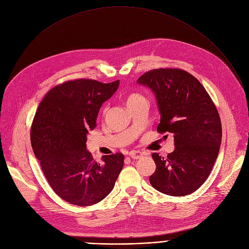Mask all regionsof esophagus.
I'll list each match as a JSON object with an SVG mask.
<instances>
[{"instance_id": "esophagus-1", "label": "esophagus", "mask_w": 249, "mask_h": 249, "mask_svg": "<svg viewBox=\"0 0 249 249\" xmlns=\"http://www.w3.org/2000/svg\"><path fill=\"white\" fill-rule=\"evenodd\" d=\"M128 155H129V157L133 158V159H141L142 157L144 156V154L140 152V151H131V152H129Z\"/></svg>"}]
</instances>
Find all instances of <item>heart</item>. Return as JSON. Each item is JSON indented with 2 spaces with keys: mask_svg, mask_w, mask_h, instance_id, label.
I'll return each mask as SVG.
<instances>
[{
  "mask_svg": "<svg viewBox=\"0 0 249 249\" xmlns=\"http://www.w3.org/2000/svg\"><path fill=\"white\" fill-rule=\"evenodd\" d=\"M142 100H145V98L142 96L141 94H139V93H129L128 95L126 96L125 101H126V105L128 107V106H132V105H134V104H136V103H138Z\"/></svg>",
  "mask_w": 249,
  "mask_h": 249,
  "instance_id": "obj_1",
  "label": "heart"
}]
</instances>
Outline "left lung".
Instances as JSON below:
<instances>
[{"label":"left lung","instance_id":"1","mask_svg":"<svg viewBox=\"0 0 249 249\" xmlns=\"http://www.w3.org/2000/svg\"><path fill=\"white\" fill-rule=\"evenodd\" d=\"M137 83L156 96L159 133L174 135V151L166 158L153 153L156 170L150 176L158 192L183 196L207 180L218 157L222 125L214 102L199 81L180 69H157Z\"/></svg>","mask_w":249,"mask_h":249}]
</instances>
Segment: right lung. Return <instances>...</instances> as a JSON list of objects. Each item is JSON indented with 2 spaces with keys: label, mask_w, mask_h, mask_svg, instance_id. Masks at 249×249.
<instances>
[{
  "label": "right lung",
  "mask_w": 249,
  "mask_h": 249,
  "mask_svg": "<svg viewBox=\"0 0 249 249\" xmlns=\"http://www.w3.org/2000/svg\"><path fill=\"white\" fill-rule=\"evenodd\" d=\"M120 85L95 80L68 81L47 92L31 126V145L45 178L66 202L86 207L107 196L120 175L122 153L97 163L87 150V135L96 126L102 104Z\"/></svg>",
  "instance_id": "add662e5"
}]
</instances>
